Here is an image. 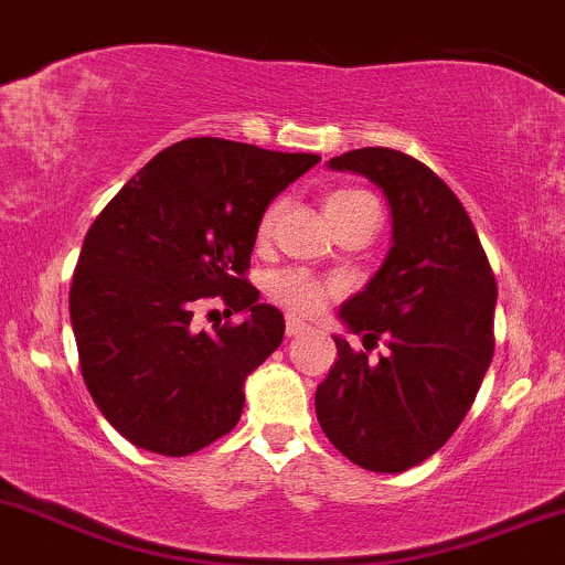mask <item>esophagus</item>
<instances>
[{
    "mask_svg": "<svg viewBox=\"0 0 565 565\" xmlns=\"http://www.w3.org/2000/svg\"><path fill=\"white\" fill-rule=\"evenodd\" d=\"M306 332V324L297 319H287V338H297V334Z\"/></svg>",
    "mask_w": 565,
    "mask_h": 565,
    "instance_id": "esophagus-1",
    "label": "esophagus"
}]
</instances>
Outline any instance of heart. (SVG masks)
<instances>
[{"label": "heart", "instance_id": "b5f03b06", "mask_svg": "<svg viewBox=\"0 0 565 565\" xmlns=\"http://www.w3.org/2000/svg\"><path fill=\"white\" fill-rule=\"evenodd\" d=\"M364 206H377L367 192L340 190V192H332V195L327 198L324 212H327V220H338V216L351 214V212H356V209H364ZM281 209H284V201L270 203V206L265 209V214L259 216V225H257L259 238H268V235L273 233L278 216H281ZM268 292L273 300H276L281 308H287L289 313L313 316L332 300L334 287L319 281V278L308 276V273L284 270V273H276V276L270 278Z\"/></svg>", "mask_w": 565, "mask_h": 565}]
</instances>
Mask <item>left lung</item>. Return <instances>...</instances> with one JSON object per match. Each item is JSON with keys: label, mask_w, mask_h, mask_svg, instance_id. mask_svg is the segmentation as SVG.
<instances>
[{"label": "left lung", "mask_w": 565, "mask_h": 565, "mask_svg": "<svg viewBox=\"0 0 565 565\" xmlns=\"http://www.w3.org/2000/svg\"><path fill=\"white\" fill-rule=\"evenodd\" d=\"M367 177L392 209V249L340 308L370 359L334 338L338 362L316 388L334 448L370 472H405L437 454L472 407L493 359L495 278L467 209L429 166L388 147L330 160Z\"/></svg>", "instance_id": "1"}]
</instances>
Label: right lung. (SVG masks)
<instances>
[{
    "label": "right lung",
    "instance_id": "right-lung-1",
    "mask_svg": "<svg viewBox=\"0 0 565 565\" xmlns=\"http://www.w3.org/2000/svg\"><path fill=\"white\" fill-rule=\"evenodd\" d=\"M319 160L184 139L96 216L72 278V330L93 402L136 448L190 456L238 424L244 381L284 340L281 311L246 281L259 216ZM216 294L247 319L198 333L191 306Z\"/></svg>",
    "mask_w": 565,
    "mask_h": 565
}]
</instances>
